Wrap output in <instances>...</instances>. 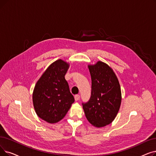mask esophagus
<instances>
[{
    "mask_svg": "<svg viewBox=\"0 0 156 156\" xmlns=\"http://www.w3.org/2000/svg\"><path fill=\"white\" fill-rule=\"evenodd\" d=\"M80 98V96L79 94H76L74 96V99H75V101H78Z\"/></svg>",
    "mask_w": 156,
    "mask_h": 156,
    "instance_id": "1",
    "label": "esophagus"
}]
</instances>
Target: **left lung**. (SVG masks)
<instances>
[{
	"mask_svg": "<svg viewBox=\"0 0 156 156\" xmlns=\"http://www.w3.org/2000/svg\"><path fill=\"white\" fill-rule=\"evenodd\" d=\"M91 76V95L89 100L82 103L85 117L97 127L110 124L115 118L121 103V90L119 80L106 64L99 61L89 66Z\"/></svg>",
	"mask_w": 156,
	"mask_h": 156,
	"instance_id": "obj_1",
	"label": "left lung"
}]
</instances>
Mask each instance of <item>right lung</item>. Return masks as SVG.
<instances>
[{
  "instance_id": "obj_1",
  "label": "right lung",
  "mask_w": 156,
  "mask_h": 156,
  "mask_svg": "<svg viewBox=\"0 0 156 156\" xmlns=\"http://www.w3.org/2000/svg\"><path fill=\"white\" fill-rule=\"evenodd\" d=\"M69 64L62 60L52 63L37 81L32 99L39 117L49 123L62 120L74 98L65 79Z\"/></svg>"
}]
</instances>
